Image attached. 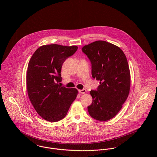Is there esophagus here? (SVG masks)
I'll use <instances>...</instances> for the list:
<instances>
[{
    "instance_id": "esophagus-1",
    "label": "esophagus",
    "mask_w": 157,
    "mask_h": 157,
    "mask_svg": "<svg viewBox=\"0 0 157 157\" xmlns=\"http://www.w3.org/2000/svg\"><path fill=\"white\" fill-rule=\"evenodd\" d=\"M78 92H79V93L83 94H85V93L86 92V90H85V89H83V90H78Z\"/></svg>"
}]
</instances>
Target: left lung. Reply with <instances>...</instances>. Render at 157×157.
Masks as SVG:
<instances>
[{
	"label": "left lung",
	"instance_id": "1",
	"mask_svg": "<svg viewBox=\"0 0 157 157\" xmlns=\"http://www.w3.org/2000/svg\"><path fill=\"white\" fill-rule=\"evenodd\" d=\"M92 65V76L100 80L97 90H90L92 103L88 107L94 119L105 121L113 118L126 100L131 74L126 57L117 46L97 40L82 48Z\"/></svg>",
	"mask_w": 157,
	"mask_h": 157
}]
</instances>
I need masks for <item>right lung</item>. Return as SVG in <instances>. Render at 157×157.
Here are the masks:
<instances>
[{
    "label": "right lung",
    "mask_w": 157,
    "mask_h": 157,
    "mask_svg": "<svg viewBox=\"0 0 157 157\" xmlns=\"http://www.w3.org/2000/svg\"><path fill=\"white\" fill-rule=\"evenodd\" d=\"M77 49V46L43 45L34 52L29 62L28 95L36 112L46 121L56 122L63 119L77 96V89L58 84L62 81L63 62Z\"/></svg>",
    "instance_id": "obj_1"
}]
</instances>
